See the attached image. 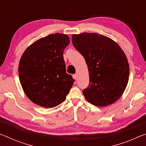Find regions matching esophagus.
Here are the masks:
<instances>
[{
    "label": "esophagus",
    "mask_w": 146,
    "mask_h": 146,
    "mask_svg": "<svg viewBox=\"0 0 146 146\" xmlns=\"http://www.w3.org/2000/svg\"><path fill=\"white\" fill-rule=\"evenodd\" d=\"M77 75L76 74H74V75H73V78L75 79V80H76L77 79Z\"/></svg>",
    "instance_id": "obj_1"
}]
</instances>
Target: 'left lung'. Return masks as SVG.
Instances as JSON below:
<instances>
[{"label": "left lung", "mask_w": 146, "mask_h": 146, "mask_svg": "<svg viewBox=\"0 0 146 146\" xmlns=\"http://www.w3.org/2000/svg\"><path fill=\"white\" fill-rule=\"evenodd\" d=\"M72 43L88 65L90 84L82 91L86 99L100 107L112 104L129 80V64L122 49L111 38L96 33L73 35Z\"/></svg>", "instance_id": "left-lung-1"}]
</instances>
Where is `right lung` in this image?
Returning <instances> with one entry per match:
<instances>
[{
  "instance_id": "add662e5",
  "label": "right lung",
  "mask_w": 146,
  "mask_h": 146,
  "mask_svg": "<svg viewBox=\"0 0 146 146\" xmlns=\"http://www.w3.org/2000/svg\"><path fill=\"white\" fill-rule=\"evenodd\" d=\"M70 38L55 33L29 46L20 60L19 76L27 97L33 103L51 108L66 100L75 80L66 73L64 50Z\"/></svg>"
}]
</instances>
